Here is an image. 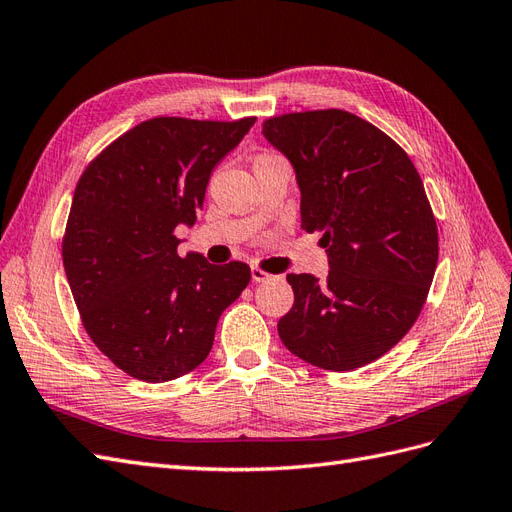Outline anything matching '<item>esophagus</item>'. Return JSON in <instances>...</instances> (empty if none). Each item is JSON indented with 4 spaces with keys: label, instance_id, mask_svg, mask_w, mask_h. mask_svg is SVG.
I'll list each match as a JSON object with an SVG mask.
<instances>
[{
    "label": "esophagus",
    "instance_id": "1",
    "mask_svg": "<svg viewBox=\"0 0 512 512\" xmlns=\"http://www.w3.org/2000/svg\"><path fill=\"white\" fill-rule=\"evenodd\" d=\"M252 280H254L256 284H260V282H269V280H273V275H269L267 271H262L260 267H252Z\"/></svg>",
    "mask_w": 512,
    "mask_h": 512
}]
</instances>
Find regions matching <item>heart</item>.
Segmentation results:
<instances>
[{
	"instance_id": "heart-1",
	"label": "heart",
	"mask_w": 512,
	"mask_h": 512,
	"mask_svg": "<svg viewBox=\"0 0 512 512\" xmlns=\"http://www.w3.org/2000/svg\"><path fill=\"white\" fill-rule=\"evenodd\" d=\"M267 158H275V156H271V153H265V156H260L258 160H267ZM258 160H256V162H258Z\"/></svg>"
}]
</instances>
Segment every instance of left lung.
Segmentation results:
<instances>
[{"label":"left lung","mask_w":512,"mask_h":512,"mask_svg":"<svg viewBox=\"0 0 512 512\" xmlns=\"http://www.w3.org/2000/svg\"><path fill=\"white\" fill-rule=\"evenodd\" d=\"M292 164L301 228L327 247L324 280L288 275L294 305L277 322L305 363L352 371L389 352L425 305L438 265V228L423 181L393 138L346 111L262 123Z\"/></svg>","instance_id":"left-lung-1"}]
</instances>
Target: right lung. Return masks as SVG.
<instances>
[{
	"instance_id": "add662e5",
	"label": "right lung",
	"mask_w": 512,
	"mask_h": 512,
	"mask_svg": "<svg viewBox=\"0 0 512 512\" xmlns=\"http://www.w3.org/2000/svg\"><path fill=\"white\" fill-rule=\"evenodd\" d=\"M256 117H156L119 136L76 183L64 269L85 331L119 369L168 382L203 363L224 309L250 284L243 262L177 254L207 183Z\"/></svg>"
}]
</instances>
